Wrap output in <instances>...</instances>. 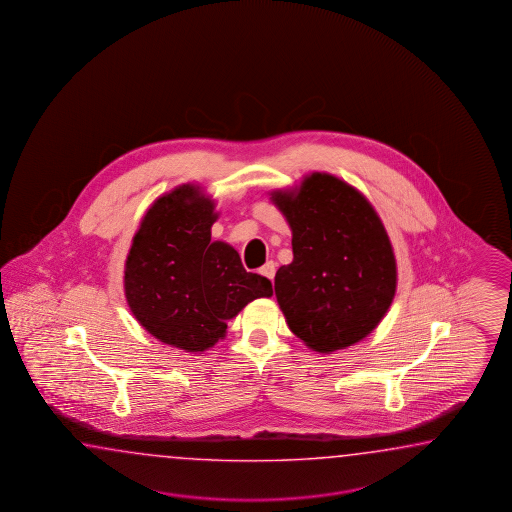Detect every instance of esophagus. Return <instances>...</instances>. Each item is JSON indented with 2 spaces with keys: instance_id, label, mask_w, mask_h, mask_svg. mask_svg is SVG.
<instances>
[{
  "instance_id": "esophagus-1",
  "label": "esophagus",
  "mask_w": 512,
  "mask_h": 512,
  "mask_svg": "<svg viewBox=\"0 0 512 512\" xmlns=\"http://www.w3.org/2000/svg\"><path fill=\"white\" fill-rule=\"evenodd\" d=\"M259 273H261V275H264L266 279H270V281H273V277H275V262H266V264L262 266L261 270H259Z\"/></svg>"
}]
</instances>
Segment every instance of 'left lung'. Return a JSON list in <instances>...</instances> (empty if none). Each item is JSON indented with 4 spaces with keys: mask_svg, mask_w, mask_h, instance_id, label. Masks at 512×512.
<instances>
[{
    "mask_svg": "<svg viewBox=\"0 0 512 512\" xmlns=\"http://www.w3.org/2000/svg\"><path fill=\"white\" fill-rule=\"evenodd\" d=\"M292 229L294 261L275 273V297L308 349L330 354L364 340L397 292V261L369 200L329 172L270 193Z\"/></svg>",
    "mask_w": 512,
    "mask_h": 512,
    "instance_id": "obj_1",
    "label": "left lung"
}]
</instances>
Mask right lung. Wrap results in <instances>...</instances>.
<instances>
[{
    "instance_id": "1",
    "label": "right lung",
    "mask_w": 512,
    "mask_h": 512,
    "mask_svg": "<svg viewBox=\"0 0 512 512\" xmlns=\"http://www.w3.org/2000/svg\"><path fill=\"white\" fill-rule=\"evenodd\" d=\"M218 213L200 185L183 183L148 207L126 255V303L156 340L204 353L226 336L229 319L272 283L244 270L239 253L211 240Z\"/></svg>"
}]
</instances>
